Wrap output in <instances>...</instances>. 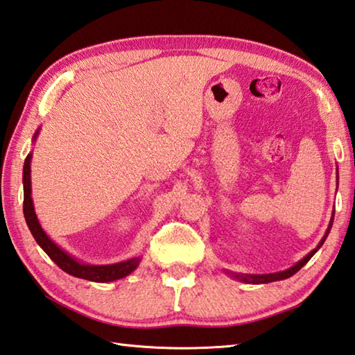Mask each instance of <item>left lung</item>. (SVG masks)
Listing matches in <instances>:
<instances>
[{
    "mask_svg": "<svg viewBox=\"0 0 355 355\" xmlns=\"http://www.w3.org/2000/svg\"><path fill=\"white\" fill-rule=\"evenodd\" d=\"M337 188H338V167H337ZM334 216H335V209H332V216H331V220H329V225H327V230L324 236L321 237V241L318 242L317 247H315L311 253H307L304 257H302L301 261H298L295 263V266H292L287 270H282V272H276V273H266V275H247V273H234V272H230V270H225V273H227L228 276H231V278L236 279V281H241L243 282V284H268V282H273V281H282V279H287L290 278V276H293L296 272L301 267H304L306 263L311 261V257L317 253V251L323 247V243L326 241L327 234L331 233V228H332V223H334Z\"/></svg>",
    "mask_w": 355,
    "mask_h": 355,
    "instance_id": "obj_1",
    "label": "left lung"
}]
</instances>
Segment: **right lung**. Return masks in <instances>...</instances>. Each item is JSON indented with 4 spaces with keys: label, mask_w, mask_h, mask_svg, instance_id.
I'll list each match as a JSON object with an SVG mask.
<instances>
[{
    "label": "right lung",
    "mask_w": 355,
    "mask_h": 355,
    "mask_svg": "<svg viewBox=\"0 0 355 355\" xmlns=\"http://www.w3.org/2000/svg\"><path fill=\"white\" fill-rule=\"evenodd\" d=\"M38 127L34 137H32V143H35L40 133ZM31 161H32V152L28 153L24 159L23 166V191H24V202H23V212L26 223L31 230L32 236H34L35 242L40 245V248L46 253L51 259H53L57 266H59L63 272L76 276V278L93 281V282H113L125 278L132 272L137 270L139 266L143 254L133 256L130 259L114 262V263H104V266H94V263H85L77 259L73 254H69L67 250L59 247L51 237L44 233L42 228V223L38 220L34 208V200H32V184H31Z\"/></svg>",
    "instance_id": "1"
}]
</instances>
